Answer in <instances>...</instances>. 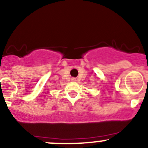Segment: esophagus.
Masks as SVG:
<instances>
[{"label":"esophagus","mask_w":148,"mask_h":148,"mask_svg":"<svg viewBox=\"0 0 148 148\" xmlns=\"http://www.w3.org/2000/svg\"><path fill=\"white\" fill-rule=\"evenodd\" d=\"M71 80H72V81H76V79L75 78H72V79H71Z\"/></svg>","instance_id":"1"}]
</instances>
